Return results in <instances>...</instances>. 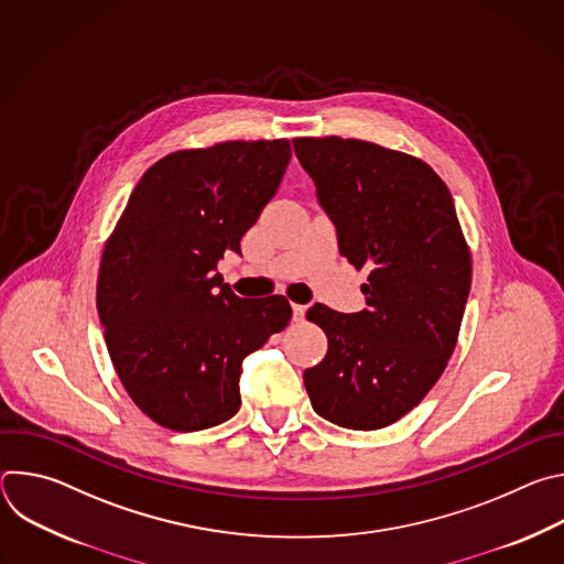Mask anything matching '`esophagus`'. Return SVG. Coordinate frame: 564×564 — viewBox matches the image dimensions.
Instances as JSON below:
<instances>
[{"mask_svg": "<svg viewBox=\"0 0 564 564\" xmlns=\"http://www.w3.org/2000/svg\"><path fill=\"white\" fill-rule=\"evenodd\" d=\"M305 312H307L305 305H299V303L292 305V316H294V321H303V318H305Z\"/></svg>", "mask_w": 564, "mask_h": 564, "instance_id": "34e87169", "label": "esophagus"}]
</instances>
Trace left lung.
Instances as JSON below:
<instances>
[{
    "mask_svg": "<svg viewBox=\"0 0 564 564\" xmlns=\"http://www.w3.org/2000/svg\"><path fill=\"white\" fill-rule=\"evenodd\" d=\"M294 153L357 270L368 307L321 303L307 318L328 352L303 372L324 420L375 431L413 411L455 350L470 290V254L444 181L422 160L355 138H294Z\"/></svg>",
    "mask_w": 564,
    "mask_h": 564,
    "instance_id": "1",
    "label": "left lung"
}]
</instances>
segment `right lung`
Here are the masks:
<instances>
[{
    "label": "right lung",
    "mask_w": 564,
    "mask_h": 564,
    "mask_svg": "<svg viewBox=\"0 0 564 564\" xmlns=\"http://www.w3.org/2000/svg\"><path fill=\"white\" fill-rule=\"evenodd\" d=\"M288 140H231L151 165L107 240L98 314L113 368L155 424L192 433L240 409L248 355L292 316L285 296L240 299L216 270L274 198Z\"/></svg>",
    "instance_id": "add662e5"
}]
</instances>
